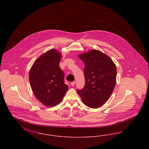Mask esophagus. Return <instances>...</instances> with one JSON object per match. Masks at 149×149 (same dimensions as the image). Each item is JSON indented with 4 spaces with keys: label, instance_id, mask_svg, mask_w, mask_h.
I'll return each instance as SVG.
<instances>
[{
    "label": "esophagus",
    "instance_id": "1",
    "mask_svg": "<svg viewBox=\"0 0 149 149\" xmlns=\"http://www.w3.org/2000/svg\"><path fill=\"white\" fill-rule=\"evenodd\" d=\"M75 81H74L71 82V86H74V85H75Z\"/></svg>",
    "mask_w": 149,
    "mask_h": 149
}]
</instances>
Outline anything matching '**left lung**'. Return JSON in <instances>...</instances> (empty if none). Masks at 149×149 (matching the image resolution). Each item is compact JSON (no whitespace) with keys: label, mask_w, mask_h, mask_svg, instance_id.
Here are the masks:
<instances>
[{"label":"left lung","mask_w":149,"mask_h":149,"mask_svg":"<svg viewBox=\"0 0 149 149\" xmlns=\"http://www.w3.org/2000/svg\"><path fill=\"white\" fill-rule=\"evenodd\" d=\"M84 62L85 85L77 93L86 106L96 108L109 98L116 83L117 69L112 59L100 51L93 50L79 55Z\"/></svg>","instance_id":"obj_1"}]
</instances>
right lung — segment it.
<instances>
[{
	"label": "right lung",
	"instance_id": "obj_1",
	"mask_svg": "<svg viewBox=\"0 0 149 149\" xmlns=\"http://www.w3.org/2000/svg\"><path fill=\"white\" fill-rule=\"evenodd\" d=\"M61 54L48 51L33 64L29 74L31 88L36 98L47 107L55 106L63 99L68 89L64 74L59 66Z\"/></svg>",
	"mask_w": 149,
	"mask_h": 149
}]
</instances>
